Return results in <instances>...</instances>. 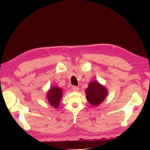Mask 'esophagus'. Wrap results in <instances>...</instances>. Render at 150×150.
Returning <instances> with one entry per match:
<instances>
[{"label": "esophagus", "instance_id": "esophagus-1", "mask_svg": "<svg viewBox=\"0 0 150 150\" xmlns=\"http://www.w3.org/2000/svg\"><path fill=\"white\" fill-rule=\"evenodd\" d=\"M72 89L74 91H79V88L77 87V86H73L72 87Z\"/></svg>", "mask_w": 150, "mask_h": 150}]
</instances>
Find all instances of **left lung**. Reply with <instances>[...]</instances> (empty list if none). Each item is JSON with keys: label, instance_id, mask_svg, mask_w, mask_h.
I'll return each mask as SVG.
<instances>
[{"label": "left lung", "instance_id": "1", "mask_svg": "<svg viewBox=\"0 0 150 150\" xmlns=\"http://www.w3.org/2000/svg\"><path fill=\"white\" fill-rule=\"evenodd\" d=\"M85 92L88 101L93 106H98L107 95L106 89L96 81L90 83Z\"/></svg>", "mask_w": 150, "mask_h": 150}]
</instances>
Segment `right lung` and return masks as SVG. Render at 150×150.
Segmentation results:
<instances>
[{"instance_id":"obj_1","label":"right lung","mask_w":150,"mask_h":150,"mask_svg":"<svg viewBox=\"0 0 150 150\" xmlns=\"http://www.w3.org/2000/svg\"><path fill=\"white\" fill-rule=\"evenodd\" d=\"M62 90L61 88L53 87L47 93V100L51 105L54 108H57L59 104L60 99L62 96Z\"/></svg>"}]
</instances>
